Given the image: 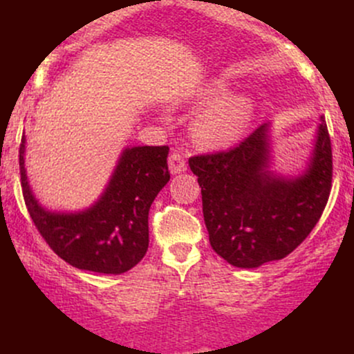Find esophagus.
Segmentation results:
<instances>
[{"instance_id":"1","label":"esophagus","mask_w":354,"mask_h":354,"mask_svg":"<svg viewBox=\"0 0 354 354\" xmlns=\"http://www.w3.org/2000/svg\"><path fill=\"white\" fill-rule=\"evenodd\" d=\"M168 165H169V171H171L173 174L183 173L186 169V160L180 151H173L171 154H169Z\"/></svg>"}]
</instances>
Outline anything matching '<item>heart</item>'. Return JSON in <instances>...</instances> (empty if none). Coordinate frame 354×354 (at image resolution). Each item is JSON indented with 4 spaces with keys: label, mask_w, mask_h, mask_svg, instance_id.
Returning a JSON list of instances; mask_svg holds the SVG:
<instances>
[{
    "label": "heart",
    "mask_w": 354,
    "mask_h": 354,
    "mask_svg": "<svg viewBox=\"0 0 354 354\" xmlns=\"http://www.w3.org/2000/svg\"><path fill=\"white\" fill-rule=\"evenodd\" d=\"M226 84L214 83L203 93V100L213 103L226 95ZM253 115V103L246 96H230L214 106L200 113L194 120L193 131L196 140L205 146L230 145L241 135Z\"/></svg>",
    "instance_id": "obj_1"
}]
</instances>
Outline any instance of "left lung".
<instances>
[{"mask_svg":"<svg viewBox=\"0 0 354 354\" xmlns=\"http://www.w3.org/2000/svg\"><path fill=\"white\" fill-rule=\"evenodd\" d=\"M266 124L259 126L234 148L189 158L211 248L238 268H258L296 250L331 193V140L323 116L310 168L295 180L266 171Z\"/></svg>","mask_w":354,"mask_h":354,"instance_id":"1","label":"left lung"}]
</instances>
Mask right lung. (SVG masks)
<instances>
[{"instance_id": "obj_1", "label": "right lung", "mask_w": 354, "mask_h": 354, "mask_svg": "<svg viewBox=\"0 0 354 354\" xmlns=\"http://www.w3.org/2000/svg\"><path fill=\"white\" fill-rule=\"evenodd\" d=\"M168 146L124 149L106 191L93 208L76 214L48 213L36 203L24 171V136L19 174L24 205L46 245L68 265L103 274H121L143 259L149 245L148 214L169 181Z\"/></svg>"}]
</instances>
